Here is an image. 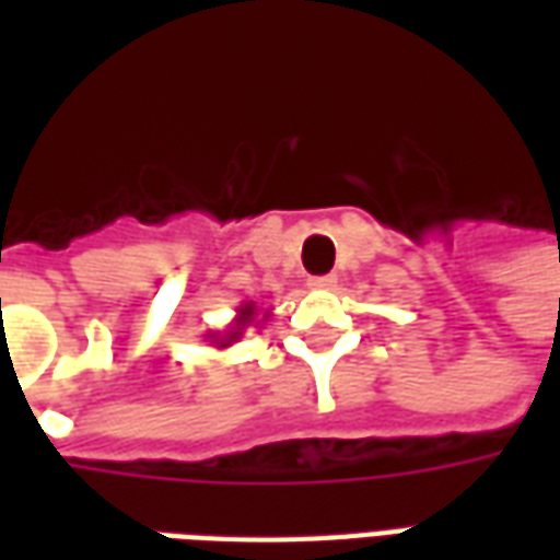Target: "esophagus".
<instances>
[{
	"label": "esophagus",
	"mask_w": 560,
	"mask_h": 560,
	"mask_svg": "<svg viewBox=\"0 0 560 560\" xmlns=\"http://www.w3.org/2000/svg\"><path fill=\"white\" fill-rule=\"evenodd\" d=\"M336 276H315V279H308V284L315 288V291H329V288H336Z\"/></svg>",
	"instance_id": "1"
}]
</instances>
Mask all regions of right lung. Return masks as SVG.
Returning <instances> with one entry per match:
<instances>
[{"label": "right lung", "instance_id": "1", "mask_svg": "<svg viewBox=\"0 0 560 560\" xmlns=\"http://www.w3.org/2000/svg\"><path fill=\"white\" fill-rule=\"evenodd\" d=\"M269 317V308H260L255 300H245L240 308H236V317H233L231 324L219 332H207L209 345H215V348H231L233 341H240L248 332V327H260L264 320Z\"/></svg>", "mask_w": 560, "mask_h": 560}]
</instances>
